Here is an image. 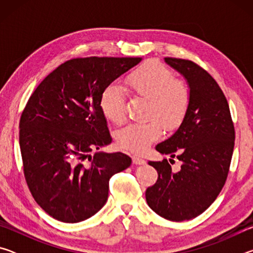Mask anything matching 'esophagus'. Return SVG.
<instances>
[{"mask_svg":"<svg viewBox=\"0 0 253 253\" xmlns=\"http://www.w3.org/2000/svg\"><path fill=\"white\" fill-rule=\"evenodd\" d=\"M131 160H132V163H134V164H136V165H142V164H144V163H145L144 158H142V157L138 156V155H132L131 156Z\"/></svg>","mask_w":253,"mask_h":253,"instance_id":"34e87169","label":"esophagus"}]
</instances>
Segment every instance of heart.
<instances>
[{
  "label": "heart",
  "mask_w": 253,
  "mask_h": 253,
  "mask_svg": "<svg viewBox=\"0 0 253 253\" xmlns=\"http://www.w3.org/2000/svg\"><path fill=\"white\" fill-rule=\"evenodd\" d=\"M126 85L132 95L148 99L143 123L128 124L116 134L117 143L128 151L143 153L162 135L164 127L178 126L186 116L192 92L185 81L175 78L168 67L149 61L131 71ZM102 114L115 124L126 119V93L117 83H111L102 90L99 101Z\"/></svg>",
  "instance_id": "heart-1"
}]
</instances>
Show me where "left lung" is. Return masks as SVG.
Wrapping results in <instances>:
<instances>
[{
	"instance_id": "left-lung-1",
	"label": "left lung",
	"mask_w": 253,
	"mask_h": 253,
	"mask_svg": "<svg viewBox=\"0 0 253 253\" xmlns=\"http://www.w3.org/2000/svg\"><path fill=\"white\" fill-rule=\"evenodd\" d=\"M166 63L185 77L192 92L190 108L173 136L156 146L181 162L148 164L158 177L147 187L148 207L169 221L194 219L211 205L223 188L232 158L235 131L228 100L213 77L191 60L165 58Z\"/></svg>"
}]
</instances>
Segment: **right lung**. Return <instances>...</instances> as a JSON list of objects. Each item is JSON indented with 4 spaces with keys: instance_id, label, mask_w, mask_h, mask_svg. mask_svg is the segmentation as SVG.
I'll return each mask as SVG.
<instances>
[{
    "instance_id": "add662e5",
    "label": "right lung",
    "mask_w": 253,
    "mask_h": 253,
    "mask_svg": "<svg viewBox=\"0 0 253 253\" xmlns=\"http://www.w3.org/2000/svg\"><path fill=\"white\" fill-rule=\"evenodd\" d=\"M140 58H74L42 80L20 119L23 173L33 199L53 219H89L108 199L109 179L129 168L122 152H95L111 143L99 101L109 84Z\"/></svg>"
}]
</instances>
